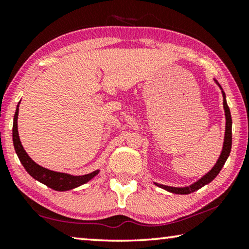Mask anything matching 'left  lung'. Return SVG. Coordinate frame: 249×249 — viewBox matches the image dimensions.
<instances>
[{
  "label": "left lung",
  "instance_id": "8db88e82",
  "mask_svg": "<svg viewBox=\"0 0 249 249\" xmlns=\"http://www.w3.org/2000/svg\"><path fill=\"white\" fill-rule=\"evenodd\" d=\"M215 83L219 85V87L222 90V95H223V108H224V114H226V134H224V142H223V148L222 152H221L220 158L217 159V161L215 163V165L213 166L212 170L210 172H207L205 176L202 177L198 181H196L193 185L187 186V187H170V186H165V185H160V183L154 182L156 186L161 187V188L168 190L170 193L173 194H179V195H188L190 193L196 192L199 188H202L207 183H210L212 180L215 178V177L219 175V172L221 171V169L223 168L224 163H226L228 156L230 154L231 151V144H232V132H231V127H232V120H231V114H230V108L228 107L227 101H226V94L222 89V87L220 86V84L215 80Z\"/></svg>",
  "mask_w": 249,
  "mask_h": 249
}]
</instances>
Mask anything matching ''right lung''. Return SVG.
Here are the masks:
<instances>
[{"instance_id":"obj_1","label":"right lung","mask_w":249,"mask_h":249,"mask_svg":"<svg viewBox=\"0 0 249 249\" xmlns=\"http://www.w3.org/2000/svg\"><path fill=\"white\" fill-rule=\"evenodd\" d=\"M20 103V102H19ZM18 113H19V104L17 105V110L15 113V118H13V128H12V139H13V146H15L16 153L18 155V158L23 165V168L26 169V171L33 177L34 179H36L37 181L44 183L50 188L57 192H66V190H70L73 188H77L84 183L89 181L90 179H93L95 176L98 175L100 170L88 173V175L84 176H71L68 173L62 172H55L52 170L45 169L43 166L37 164L36 162H34L32 159L29 158V155L27 154L25 149H23L21 142L19 138V132H18Z\"/></svg>"}]
</instances>
